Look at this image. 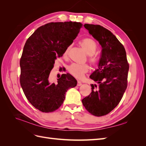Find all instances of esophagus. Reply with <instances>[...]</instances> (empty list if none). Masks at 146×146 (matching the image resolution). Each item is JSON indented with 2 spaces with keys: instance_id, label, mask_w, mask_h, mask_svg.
I'll return each mask as SVG.
<instances>
[{
  "instance_id": "esophagus-1",
  "label": "esophagus",
  "mask_w": 146,
  "mask_h": 146,
  "mask_svg": "<svg viewBox=\"0 0 146 146\" xmlns=\"http://www.w3.org/2000/svg\"><path fill=\"white\" fill-rule=\"evenodd\" d=\"M82 85V83L81 82H80V81H78V82H77V86H81Z\"/></svg>"
}]
</instances>
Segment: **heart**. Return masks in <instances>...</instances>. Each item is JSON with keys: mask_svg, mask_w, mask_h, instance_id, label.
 <instances>
[{"mask_svg": "<svg viewBox=\"0 0 146 146\" xmlns=\"http://www.w3.org/2000/svg\"><path fill=\"white\" fill-rule=\"evenodd\" d=\"M79 44L83 48L88 54V60L92 64L96 65L98 63V58L94 55L98 48L96 42L93 39L89 38L82 39L79 42ZM70 46H68L65 48L63 53V56L66 57L68 56L70 50ZM68 70L70 74L77 78H82L84 75L87 73L89 70V66L87 64H72L68 66Z\"/></svg>", "mask_w": 146, "mask_h": 146, "instance_id": "1", "label": "heart"}]
</instances>
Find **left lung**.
<instances>
[{"mask_svg": "<svg viewBox=\"0 0 146 146\" xmlns=\"http://www.w3.org/2000/svg\"><path fill=\"white\" fill-rule=\"evenodd\" d=\"M102 46L99 68L90 78L99 85H91V92L82 100L87 111L96 116L111 112L120 102L127 87L129 64L125 48L108 29L100 25H84Z\"/></svg>", "mask_w": 146, "mask_h": 146, "instance_id": "left-lung-1", "label": "left lung"}]
</instances>
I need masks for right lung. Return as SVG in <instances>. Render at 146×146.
Segmentation results:
<instances>
[{
    "label": "right lung",
    "mask_w": 146,
    "mask_h": 146,
    "mask_svg": "<svg viewBox=\"0 0 146 146\" xmlns=\"http://www.w3.org/2000/svg\"><path fill=\"white\" fill-rule=\"evenodd\" d=\"M82 24L77 22L50 23L35 31L26 41L20 60V83L26 98L35 108L44 113L58 109L66 92L77 85L69 74H63L57 83L49 75L55 61L76 39Z\"/></svg>",
    "instance_id": "right-lung-1"
}]
</instances>
